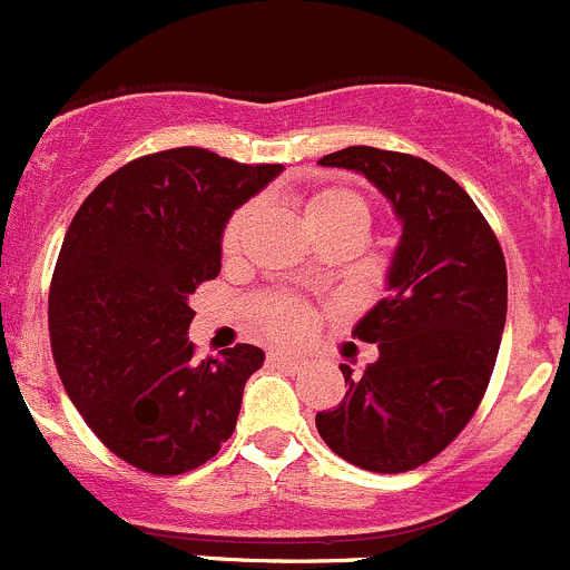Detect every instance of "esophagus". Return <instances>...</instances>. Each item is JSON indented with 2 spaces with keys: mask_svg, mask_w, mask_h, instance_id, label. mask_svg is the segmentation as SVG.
I'll use <instances>...</instances> for the list:
<instances>
[{
  "mask_svg": "<svg viewBox=\"0 0 570 570\" xmlns=\"http://www.w3.org/2000/svg\"><path fill=\"white\" fill-rule=\"evenodd\" d=\"M268 363H272V365H277V368H283V371H302L304 360L298 357V354L272 352V354H268Z\"/></svg>",
  "mask_w": 570,
  "mask_h": 570,
  "instance_id": "esophagus-1",
  "label": "esophagus"
}]
</instances>
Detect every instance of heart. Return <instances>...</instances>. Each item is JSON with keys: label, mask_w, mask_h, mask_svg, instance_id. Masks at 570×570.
Instances as JSON below:
<instances>
[{"label": "heart", "mask_w": 570, "mask_h": 570, "mask_svg": "<svg viewBox=\"0 0 570 570\" xmlns=\"http://www.w3.org/2000/svg\"><path fill=\"white\" fill-rule=\"evenodd\" d=\"M252 222H255V205L238 207L227 218L222 229V240H218L224 261H235L244 252ZM304 224L318 240L326 238V235H354V238L363 240L368 235L371 224H374V207L357 190L326 185V188L313 190L304 199ZM255 321L263 335L277 337V341H296V337L307 335L313 330L315 309L302 298L277 293V296L263 298Z\"/></svg>", "instance_id": "obj_1"}]
</instances>
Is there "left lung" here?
Masks as SVG:
<instances>
[{"label":"left lung","instance_id":"left-lung-1","mask_svg":"<svg viewBox=\"0 0 570 570\" xmlns=\"http://www.w3.org/2000/svg\"><path fill=\"white\" fill-rule=\"evenodd\" d=\"M321 166L365 174L402 218L387 296L352 335L380 346L335 410L315 415L326 446L357 469L404 474L430 463L474 419L507 318L499 238L469 194L404 151L348 146Z\"/></svg>","mask_w":570,"mask_h":570}]
</instances>
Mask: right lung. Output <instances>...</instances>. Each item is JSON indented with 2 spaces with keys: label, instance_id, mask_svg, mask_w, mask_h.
Returning <instances> with one entry per match:
<instances>
[{
  "label": "right lung",
  "instance_id": "1",
  "mask_svg": "<svg viewBox=\"0 0 570 570\" xmlns=\"http://www.w3.org/2000/svg\"><path fill=\"white\" fill-rule=\"evenodd\" d=\"M283 166L199 146L155 151L101 179L77 210L49 287V341L66 393L116 458L177 476L235 432L263 348L196 360L188 298L222 272V229Z\"/></svg>",
  "mask_w": 570,
  "mask_h": 570
}]
</instances>
